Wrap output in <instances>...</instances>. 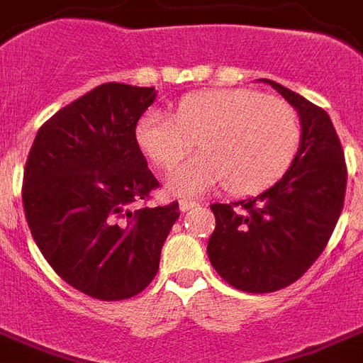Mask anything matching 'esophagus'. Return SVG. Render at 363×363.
<instances>
[{
	"label": "esophagus",
	"instance_id": "1",
	"mask_svg": "<svg viewBox=\"0 0 363 363\" xmlns=\"http://www.w3.org/2000/svg\"><path fill=\"white\" fill-rule=\"evenodd\" d=\"M194 206H196V202H193V200H179V209L182 211H189V209H193Z\"/></svg>",
	"mask_w": 363,
	"mask_h": 363
}]
</instances>
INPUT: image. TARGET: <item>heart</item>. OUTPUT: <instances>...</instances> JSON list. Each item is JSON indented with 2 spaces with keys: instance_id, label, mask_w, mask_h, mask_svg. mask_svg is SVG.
<instances>
[{
  "instance_id": "heart-1",
  "label": "heart",
  "mask_w": 363,
  "mask_h": 363,
  "mask_svg": "<svg viewBox=\"0 0 363 363\" xmlns=\"http://www.w3.org/2000/svg\"><path fill=\"white\" fill-rule=\"evenodd\" d=\"M135 143L161 169H172L196 143L200 154L167 178L172 194H196L223 184L252 196L277 184L301 148V124L286 101L250 89H211L184 96L174 115L148 109Z\"/></svg>"
}]
</instances>
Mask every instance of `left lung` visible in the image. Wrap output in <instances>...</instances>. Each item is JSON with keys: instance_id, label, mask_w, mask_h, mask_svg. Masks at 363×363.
Wrapping results in <instances>:
<instances>
[{"instance_id": "8db88e82", "label": "left lung", "mask_w": 363, "mask_h": 363, "mask_svg": "<svg viewBox=\"0 0 363 363\" xmlns=\"http://www.w3.org/2000/svg\"><path fill=\"white\" fill-rule=\"evenodd\" d=\"M298 113L301 148L277 184L257 196L213 203L209 262L235 289L271 293L289 286L321 256L343 209L347 169L330 116L272 79H259Z\"/></svg>"}]
</instances>
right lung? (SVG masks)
Segmentation results:
<instances>
[{"label":"right lung","mask_w":363,"mask_h":363,"mask_svg":"<svg viewBox=\"0 0 363 363\" xmlns=\"http://www.w3.org/2000/svg\"><path fill=\"white\" fill-rule=\"evenodd\" d=\"M154 86L104 83L38 130L23 170V211L53 271L89 296L122 301L157 274L178 202L135 209L160 187L135 143Z\"/></svg>","instance_id":"add662e5"}]
</instances>
